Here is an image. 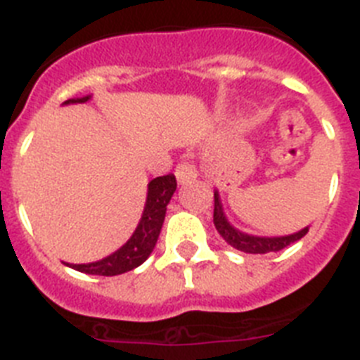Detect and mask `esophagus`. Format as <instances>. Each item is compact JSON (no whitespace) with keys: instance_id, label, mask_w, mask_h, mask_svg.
<instances>
[{"instance_id":"1","label":"esophagus","mask_w":360,"mask_h":360,"mask_svg":"<svg viewBox=\"0 0 360 360\" xmlns=\"http://www.w3.org/2000/svg\"><path fill=\"white\" fill-rule=\"evenodd\" d=\"M198 176H199L198 167H195L193 162L186 161V162H181V165H177L176 177H177V183L179 184L192 183V181L198 179Z\"/></svg>"}]
</instances>
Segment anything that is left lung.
Instances as JSON below:
<instances>
[{
    "label": "left lung",
    "instance_id": "1",
    "mask_svg": "<svg viewBox=\"0 0 360 360\" xmlns=\"http://www.w3.org/2000/svg\"><path fill=\"white\" fill-rule=\"evenodd\" d=\"M214 224L217 228L219 236L223 237L228 245L233 246L239 252H245V254H270V252H279V250L286 248L292 243H297L299 239H302L308 233V228H310L306 226L302 230H299V232L281 237H261L240 232L239 228H236L228 221L217 190L214 192Z\"/></svg>",
    "mask_w": 360,
    "mask_h": 360
}]
</instances>
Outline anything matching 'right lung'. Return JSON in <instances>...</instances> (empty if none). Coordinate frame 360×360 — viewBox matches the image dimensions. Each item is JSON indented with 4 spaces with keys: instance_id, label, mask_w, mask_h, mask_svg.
Instances as JSON below:
<instances>
[{
    "instance_id": "right-lung-1",
    "label": "right lung",
    "mask_w": 360,
    "mask_h": 360,
    "mask_svg": "<svg viewBox=\"0 0 360 360\" xmlns=\"http://www.w3.org/2000/svg\"><path fill=\"white\" fill-rule=\"evenodd\" d=\"M90 98L92 96L67 99L63 105L86 103ZM176 188L177 183L174 174L155 177V179L150 181L145 210H143L141 219H139V224L134 230L132 237L120 250H115L114 254L106 255V257L99 259L96 262H86V264H68V262H65V264L77 271H83V274L106 275V277L124 274V271H130L139 266V264H143L148 259V255L152 254L155 243H158L161 226L165 223V215H167V206Z\"/></svg>"
}]
</instances>
